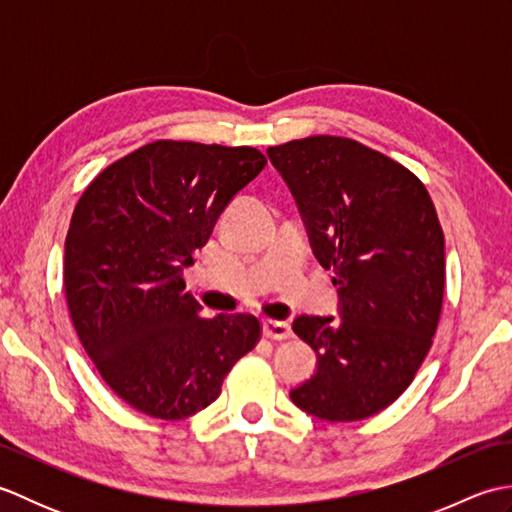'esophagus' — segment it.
<instances>
[{
	"instance_id": "34e87169",
	"label": "esophagus",
	"mask_w": 512,
	"mask_h": 512,
	"mask_svg": "<svg viewBox=\"0 0 512 512\" xmlns=\"http://www.w3.org/2000/svg\"><path fill=\"white\" fill-rule=\"evenodd\" d=\"M264 334L268 339H288L292 334V328L288 321H279V319H266L264 321Z\"/></svg>"
}]
</instances>
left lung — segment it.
<instances>
[{"instance_id": "obj_1", "label": "left lung", "mask_w": 512, "mask_h": 512, "mask_svg": "<svg viewBox=\"0 0 512 512\" xmlns=\"http://www.w3.org/2000/svg\"><path fill=\"white\" fill-rule=\"evenodd\" d=\"M334 273L341 321L292 323L317 372L290 391L310 416L354 422L389 407L420 369L444 297V233L416 173L352 138L308 136L268 147Z\"/></svg>"}]
</instances>
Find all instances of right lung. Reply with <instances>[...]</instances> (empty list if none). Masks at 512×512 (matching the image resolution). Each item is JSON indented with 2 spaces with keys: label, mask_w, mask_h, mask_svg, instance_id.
<instances>
[{
  "label": "right lung",
  "mask_w": 512,
  "mask_h": 512,
  "mask_svg": "<svg viewBox=\"0 0 512 512\" xmlns=\"http://www.w3.org/2000/svg\"><path fill=\"white\" fill-rule=\"evenodd\" d=\"M264 165L255 147L156 140L76 202L63 262L70 317L107 387L140 413L182 420L209 407L262 336L253 314L200 317L182 268Z\"/></svg>",
  "instance_id": "add662e5"
}]
</instances>
